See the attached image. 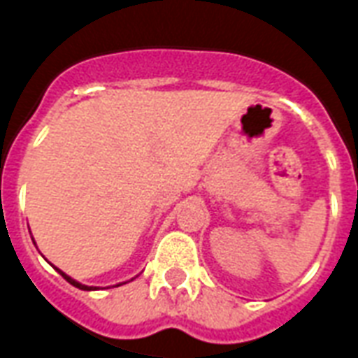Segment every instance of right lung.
I'll return each mask as SVG.
<instances>
[{
    "instance_id": "add662e5",
    "label": "right lung",
    "mask_w": 358,
    "mask_h": 358,
    "mask_svg": "<svg viewBox=\"0 0 358 358\" xmlns=\"http://www.w3.org/2000/svg\"><path fill=\"white\" fill-rule=\"evenodd\" d=\"M59 274H61V276L65 278V280H66V282H69V284H73L74 287H78V289H84V292H92V289H95V287H92V285H82V284H78L76 280H73V278H71V276H66L65 272H61V270H59Z\"/></svg>"
}]
</instances>
